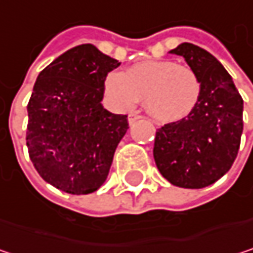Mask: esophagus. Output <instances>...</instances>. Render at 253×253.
I'll return each instance as SVG.
<instances>
[{
    "mask_svg": "<svg viewBox=\"0 0 253 253\" xmlns=\"http://www.w3.org/2000/svg\"><path fill=\"white\" fill-rule=\"evenodd\" d=\"M139 119H140V116H137V114H134V113H133V114H130V116H128V123H130V125H133V123H134V122H137Z\"/></svg>",
    "mask_w": 253,
    "mask_h": 253,
    "instance_id": "34e87169",
    "label": "esophagus"
}]
</instances>
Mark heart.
<instances>
[{"mask_svg":"<svg viewBox=\"0 0 253 253\" xmlns=\"http://www.w3.org/2000/svg\"><path fill=\"white\" fill-rule=\"evenodd\" d=\"M104 90L111 104L120 110L133 108L143 95L146 111L161 123L184 119L196 107L201 82L196 73L171 60H145L126 73L110 72Z\"/></svg>","mask_w":253,"mask_h":253,"instance_id":"obj_1","label":"heart"}]
</instances>
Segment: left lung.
I'll return each instance as SVG.
<instances>
[{
    "label": "left lung",
    "mask_w": 253,
    "mask_h": 253,
    "mask_svg": "<svg viewBox=\"0 0 253 253\" xmlns=\"http://www.w3.org/2000/svg\"><path fill=\"white\" fill-rule=\"evenodd\" d=\"M181 55L201 82V96L192 113L157 130L154 160L171 184L201 189L231 169L243 131V99L221 63L208 51L180 43Z\"/></svg>",
    "instance_id": "obj_1"
}]
</instances>
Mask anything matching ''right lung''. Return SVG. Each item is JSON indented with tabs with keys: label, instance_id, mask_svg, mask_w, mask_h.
Segmentation results:
<instances>
[{
	"label": "right lung",
	"instance_id": "add662e5",
	"mask_svg": "<svg viewBox=\"0 0 253 253\" xmlns=\"http://www.w3.org/2000/svg\"><path fill=\"white\" fill-rule=\"evenodd\" d=\"M120 63L90 43L69 49L36 79L27 104L26 145L30 161L46 183L87 195L107 180L127 116L107 111L105 76Z\"/></svg>",
	"mask_w": 253,
	"mask_h": 253
}]
</instances>
